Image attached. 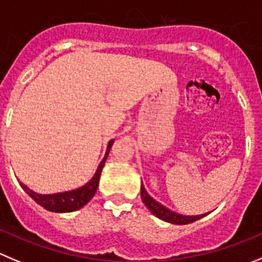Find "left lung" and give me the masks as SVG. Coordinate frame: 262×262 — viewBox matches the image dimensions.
Segmentation results:
<instances>
[{
    "label": "left lung",
    "instance_id": "left-lung-1",
    "mask_svg": "<svg viewBox=\"0 0 262 262\" xmlns=\"http://www.w3.org/2000/svg\"><path fill=\"white\" fill-rule=\"evenodd\" d=\"M141 198H143L144 204H145L146 207H148V210L150 211L154 216H157V217L161 219V220L167 221V223L176 224V225H185V224L194 223V221L199 220V219L206 216V213L196 216H186L180 215V213L178 212H173L170 208H167L166 206H163V204L159 203L158 201H156V199L146 191L143 183H141Z\"/></svg>",
    "mask_w": 262,
    "mask_h": 262
}]
</instances>
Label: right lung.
I'll return each mask as SVG.
<instances>
[{
    "instance_id": "obj_1",
    "label": "right lung",
    "mask_w": 262,
    "mask_h": 262,
    "mask_svg": "<svg viewBox=\"0 0 262 262\" xmlns=\"http://www.w3.org/2000/svg\"><path fill=\"white\" fill-rule=\"evenodd\" d=\"M114 140H111L106 146L105 156H104L103 161L99 163L98 170H96L95 175L92 176L91 180L87 184H84L81 188L73 189V190L68 191H60V193H54V194H39L37 191L29 189L26 184H23L21 181H19L20 186L23 188V190L33 199L36 203H38L41 207H43L45 210L51 211V212H58V213H64V212H73V211L79 210L83 206H86L91 198L95 195L96 190H98L99 186V180H100L101 171H103V167L105 164L106 158H108V154L111 151L112 145H113Z\"/></svg>"
}]
</instances>
